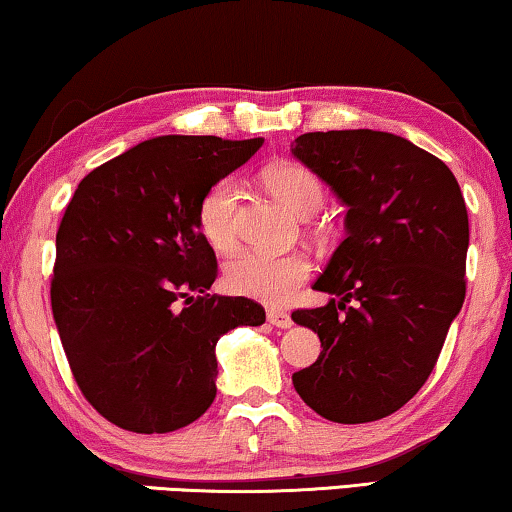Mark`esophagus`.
Listing matches in <instances>:
<instances>
[{
    "label": "esophagus",
    "instance_id": "obj_1",
    "mask_svg": "<svg viewBox=\"0 0 512 512\" xmlns=\"http://www.w3.org/2000/svg\"><path fill=\"white\" fill-rule=\"evenodd\" d=\"M266 320H269L273 327L280 329L292 327V315L287 311H280V308H269V311H266Z\"/></svg>",
    "mask_w": 512,
    "mask_h": 512
}]
</instances>
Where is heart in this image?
<instances>
[{
    "label": "heart",
    "instance_id": "1",
    "mask_svg": "<svg viewBox=\"0 0 512 512\" xmlns=\"http://www.w3.org/2000/svg\"><path fill=\"white\" fill-rule=\"evenodd\" d=\"M264 178L271 192L301 218L313 215L325 199L320 178L304 164H271ZM236 206H239V185L234 178H222L211 185L199 201V232L218 253H229L236 246ZM311 271L313 264L304 253L273 255L250 250L227 264L225 283L241 297L280 304L311 278Z\"/></svg>",
    "mask_w": 512,
    "mask_h": 512
}]
</instances>
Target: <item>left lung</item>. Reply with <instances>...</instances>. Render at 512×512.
Here are the masks:
<instances>
[{
	"label": "left lung",
	"mask_w": 512,
	"mask_h": 512,
	"mask_svg": "<svg viewBox=\"0 0 512 512\" xmlns=\"http://www.w3.org/2000/svg\"><path fill=\"white\" fill-rule=\"evenodd\" d=\"M292 153L348 206V234L315 283L336 299L292 313L322 343L294 390L325 420L376 422L427 383L464 304L462 190L436 155L387 132H308Z\"/></svg>",
	"instance_id": "8db88e82"
}]
</instances>
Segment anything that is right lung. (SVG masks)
<instances>
[{"label": "right lung", "mask_w": 512, "mask_h": 512, "mask_svg": "<svg viewBox=\"0 0 512 512\" xmlns=\"http://www.w3.org/2000/svg\"><path fill=\"white\" fill-rule=\"evenodd\" d=\"M264 139L160 136L78 183L55 236L50 304L83 397L115 427L167 434L215 399V343L259 327L248 297L206 294L218 259L199 201Z\"/></svg>", "instance_id": "add662e5"}]
</instances>
